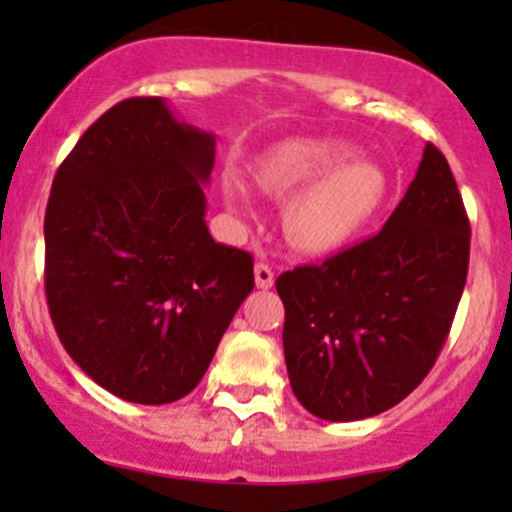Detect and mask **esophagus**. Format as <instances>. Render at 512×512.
<instances>
[{
	"label": "esophagus",
	"instance_id": "1",
	"mask_svg": "<svg viewBox=\"0 0 512 512\" xmlns=\"http://www.w3.org/2000/svg\"><path fill=\"white\" fill-rule=\"evenodd\" d=\"M255 285L260 289H270L275 285V272H272V267L265 265V262H257L255 265Z\"/></svg>",
	"mask_w": 512,
	"mask_h": 512
}]
</instances>
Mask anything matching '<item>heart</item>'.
<instances>
[{"label":"heart","instance_id":"obj_1","mask_svg":"<svg viewBox=\"0 0 512 512\" xmlns=\"http://www.w3.org/2000/svg\"><path fill=\"white\" fill-rule=\"evenodd\" d=\"M354 148L339 138L302 136L277 143L257 168V183L287 205L285 232L297 250L327 255L354 240L386 195L381 168L352 158ZM225 200L237 213H252L245 185L227 178Z\"/></svg>","mask_w":512,"mask_h":512}]
</instances>
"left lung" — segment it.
Instances as JSON below:
<instances>
[{
  "instance_id": "1",
  "label": "left lung",
  "mask_w": 512,
  "mask_h": 512,
  "mask_svg": "<svg viewBox=\"0 0 512 512\" xmlns=\"http://www.w3.org/2000/svg\"><path fill=\"white\" fill-rule=\"evenodd\" d=\"M471 223L433 143L379 235L277 277L294 396L324 421H361L404 401L451 332Z\"/></svg>"
}]
</instances>
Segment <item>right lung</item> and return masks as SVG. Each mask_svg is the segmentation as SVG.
I'll use <instances>...</instances> for the list:
<instances>
[{
  "label": "right lung",
  "instance_id": "right-lung-1",
  "mask_svg": "<svg viewBox=\"0 0 512 512\" xmlns=\"http://www.w3.org/2000/svg\"><path fill=\"white\" fill-rule=\"evenodd\" d=\"M215 136L158 96L108 108L59 165L44 218V287L71 359L133 404L195 389L242 299L252 255L210 237Z\"/></svg>",
  "mask_w": 512,
  "mask_h": 512
}]
</instances>
